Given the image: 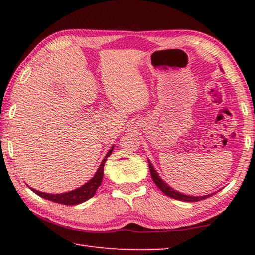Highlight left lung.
Masks as SVG:
<instances>
[{
  "label": "left lung",
  "instance_id": "1",
  "mask_svg": "<svg viewBox=\"0 0 255 255\" xmlns=\"http://www.w3.org/2000/svg\"><path fill=\"white\" fill-rule=\"evenodd\" d=\"M148 166H149V171H150V175H152V179L154 181V183L157 185L158 189L161 190V191L164 193V195L169 196L171 198H173V199L176 200H181V201H187V202H195V201H200V200H204L207 199V198H209L214 195V193H210V195H206V196H200V197H192V196H187V195H183V193L175 191V190L172 189L171 187H169L164 181L159 178V175L157 174V172L154 170V167L152 165V163L148 161Z\"/></svg>",
  "mask_w": 255,
  "mask_h": 255
}]
</instances>
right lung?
I'll list each match as a JSON object with an SVG mask.
<instances>
[{
    "label": "right lung",
    "instance_id": "1",
    "mask_svg": "<svg viewBox=\"0 0 255 255\" xmlns=\"http://www.w3.org/2000/svg\"><path fill=\"white\" fill-rule=\"evenodd\" d=\"M115 146H112L110 148L109 152L106 155V157L103 158V161L101 162L100 166L97 171V173L94 174L93 178L86 182L84 185L77 188L75 190H72L70 192H65V193H59V195H53V193H45V192H40L38 190L31 189L32 191L36 193L44 199L50 200L53 202H57V204H62V205H67V206H74V205H79L84 202L86 200H89L90 198H92L94 195H96L98 188L101 185L102 182V178H103V166H105V163L107 161V158L110 156L112 150H114Z\"/></svg>",
    "mask_w": 255,
    "mask_h": 255
}]
</instances>
